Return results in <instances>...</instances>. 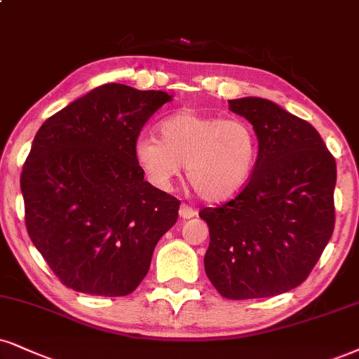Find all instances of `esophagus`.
Wrapping results in <instances>:
<instances>
[{
	"instance_id": "1",
	"label": "esophagus",
	"mask_w": 359,
	"mask_h": 359,
	"mask_svg": "<svg viewBox=\"0 0 359 359\" xmlns=\"http://www.w3.org/2000/svg\"><path fill=\"white\" fill-rule=\"evenodd\" d=\"M196 215H198V211L194 210V208L188 206V205H181V208H180V216H181V218L189 219V218H194V216H196Z\"/></svg>"
}]
</instances>
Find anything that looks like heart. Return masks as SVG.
<instances>
[{"instance_id":"b5f03b06","label":"heart","mask_w":359,"mask_h":359,"mask_svg":"<svg viewBox=\"0 0 359 359\" xmlns=\"http://www.w3.org/2000/svg\"><path fill=\"white\" fill-rule=\"evenodd\" d=\"M159 138L136 140L135 159L154 187L168 189L187 166V178L201 200H231L248 187L259 158L255 126L243 118L180 111L163 119Z\"/></svg>"}]
</instances>
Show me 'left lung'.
<instances>
[{
  "instance_id": "obj_1",
  "label": "left lung",
  "mask_w": 359,
  "mask_h": 359,
  "mask_svg": "<svg viewBox=\"0 0 359 359\" xmlns=\"http://www.w3.org/2000/svg\"><path fill=\"white\" fill-rule=\"evenodd\" d=\"M259 138L248 187L218 208H203L210 228L205 269L223 298H269L306 280L334 229L336 161L320 133L263 98L229 100Z\"/></svg>"
}]
</instances>
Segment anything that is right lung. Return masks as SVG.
Returning a JSON list of instances; mask_svg holds the SVG:
<instances>
[{
	"label": "right lung",
	"mask_w": 359,
	"mask_h": 359,
	"mask_svg": "<svg viewBox=\"0 0 359 359\" xmlns=\"http://www.w3.org/2000/svg\"><path fill=\"white\" fill-rule=\"evenodd\" d=\"M171 101L109 83L48 118L21 172L26 229L65 286L126 296L143 281L180 201L144 181L135 144Z\"/></svg>",
	"instance_id": "add662e5"
}]
</instances>
